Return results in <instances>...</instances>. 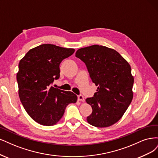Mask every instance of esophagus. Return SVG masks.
I'll return each instance as SVG.
<instances>
[{
    "label": "esophagus",
    "instance_id": "1",
    "mask_svg": "<svg viewBox=\"0 0 158 158\" xmlns=\"http://www.w3.org/2000/svg\"><path fill=\"white\" fill-rule=\"evenodd\" d=\"M77 98H78V100L79 101H81V102H84L85 101V98L83 97V96L82 94H79L77 96Z\"/></svg>",
    "mask_w": 158,
    "mask_h": 158
}]
</instances>
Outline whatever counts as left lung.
<instances>
[{
	"instance_id": "obj_1",
	"label": "left lung",
	"mask_w": 158,
	"mask_h": 158,
	"mask_svg": "<svg viewBox=\"0 0 158 158\" xmlns=\"http://www.w3.org/2000/svg\"><path fill=\"white\" fill-rule=\"evenodd\" d=\"M75 56L85 64L98 86L93 97L86 99L93 108L88 123L96 127L114 125L133 100L134 78L129 64L116 50L98 44L79 49Z\"/></svg>"
}]
</instances>
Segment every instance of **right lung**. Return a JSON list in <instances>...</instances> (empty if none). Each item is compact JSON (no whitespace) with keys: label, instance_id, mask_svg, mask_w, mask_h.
Listing matches in <instances>:
<instances>
[{"label":"right lung","instance_id":"add662e5","mask_svg":"<svg viewBox=\"0 0 158 158\" xmlns=\"http://www.w3.org/2000/svg\"><path fill=\"white\" fill-rule=\"evenodd\" d=\"M73 48L43 44L31 49L19 61L17 73L18 93L24 109L38 123L51 126L62 118L69 104L77 96L52 86L60 77V64L72 56Z\"/></svg>","mask_w":158,"mask_h":158}]
</instances>
